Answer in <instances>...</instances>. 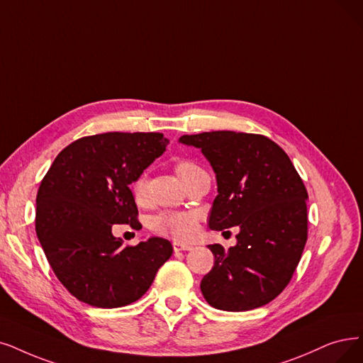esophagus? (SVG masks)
<instances>
[{
    "label": "esophagus",
    "mask_w": 363,
    "mask_h": 363,
    "mask_svg": "<svg viewBox=\"0 0 363 363\" xmlns=\"http://www.w3.org/2000/svg\"><path fill=\"white\" fill-rule=\"evenodd\" d=\"M172 249H174V252H186V250H191L192 249V245H189V244H184V242H180V241H174L172 242Z\"/></svg>",
    "instance_id": "34e87169"
}]
</instances>
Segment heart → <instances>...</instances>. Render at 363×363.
Wrapping results in <instances>:
<instances>
[{
	"label": "heart",
	"mask_w": 363,
	"mask_h": 363,
	"mask_svg": "<svg viewBox=\"0 0 363 363\" xmlns=\"http://www.w3.org/2000/svg\"><path fill=\"white\" fill-rule=\"evenodd\" d=\"M179 177L184 182L187 177L198 169L196 164L191 161H182L176 167ZM133 195L138 204H143L147 196V179L144 174L135 179L133 183ZM199 214L195 211H180V210H165L157 213L150 219V229L159 235L172 238L176 241H186L194 237L198 228Z\"/></svg>",
	"instance_id": "obj_1"
}]
</instances>
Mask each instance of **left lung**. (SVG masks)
Returning <instances> with one entry per match:
<instances>
[{
    "label": "left lung",
    "instance_id": "left-lung-1",
    "mask_svg": "<svg viewBox=\"0 0 363 363\" xmlns=\"http://www.w3.org/2000/svg\"><path fill=\"white\" fill-rule=\"evenodd\" d=\"M201 149L217 180L208 226H238L237 244H211L214 267L201 281L211 307L247 311L279 296L291 281L308 235V194L286 152L259 134L183 135Z\"/></svg>",
    "mask_w": 363,
    "mask_h": 363
}]
</instances>
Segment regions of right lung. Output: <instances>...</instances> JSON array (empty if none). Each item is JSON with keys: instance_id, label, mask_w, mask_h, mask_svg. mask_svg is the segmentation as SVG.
<instances>
[{"instance_id": "1", "label": "right lung", "mask_w": 363, "mask_h": 363, "mask_svg": "<svg viewBox=\"0 0 363 363\" xmlns=\"http://www.w3.org/2000/svg\"><path fill=\"white\" fill-rule=\"evenodd\" d=\"M169 141L159 133H107L71 143L55 157L37 194L35 232L67 291L98 308H118L149 291L172 255L152 237L123 247L113 226L141 229L129 184Z\"/></svg>"}]
</instances>
